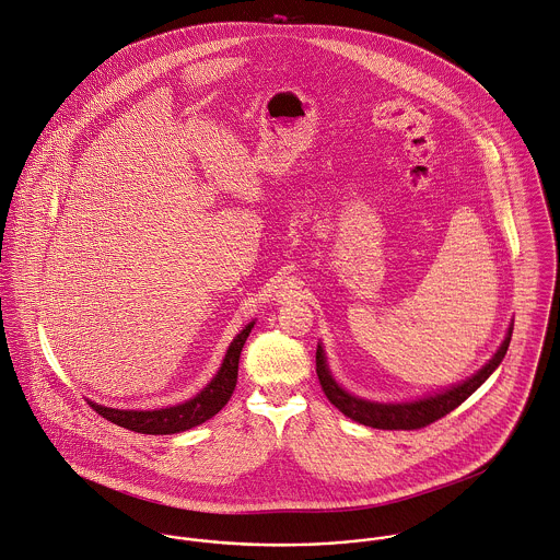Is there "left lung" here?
I'll return each mask as SVG.
<instances>
[{
	"mask_svg": "<svg viewBox=\"0 0 560 560\" xmlns=\"http://www.w3.org/2000/svg\"><path fill=\"white\" fill-rule=\"evenodd\" d=\"M511 335H513V324L509 326V332H506L502 346L491 357V361L482 365V370H478L474 375H469L467 380H463L458 384H452V386H447L439 393L423 395V397L408 399V401H372V399H365V397H359V395H352L350 390H346L330 372L326 350H324L322 343L317 346V375H319V382H322V388H324L326 397L352 421H359L363 425L377 428V430H417V428H423V425L445 417L447 412H452L491 373L500 368L502 359L506 357Z\"/></svg>",
	"mask_w": 560,
	"mask_h": 560,
	"instance_id": "8db88e82",
	"label": "left lung"
}]
</instances>
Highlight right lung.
Here are the masks:
<instances>
[{
    "label": "right lung",
    "instance_id": "right-lung-1",
    "mask_svg": "<svg viewBox=\"0 0 560 560\" xmlns=\"http://www.w3.org/2000/svg\"><path fill=\"white\" fill-rule=\"evenodd\" d=\"M256 322H249L228 346L225 357L221 361V368L212 375V380L187 401L167 406V408H154V410H124V408H110L95 401H89L95 412H100L104 419L132 430L141 434H176L190 430L210 417H214L230 399L236 375H238V359L241 350L252 332Z\"/></svg>",
    "mask_w": 560,
    "mask_h": 560
}]
</instances>
